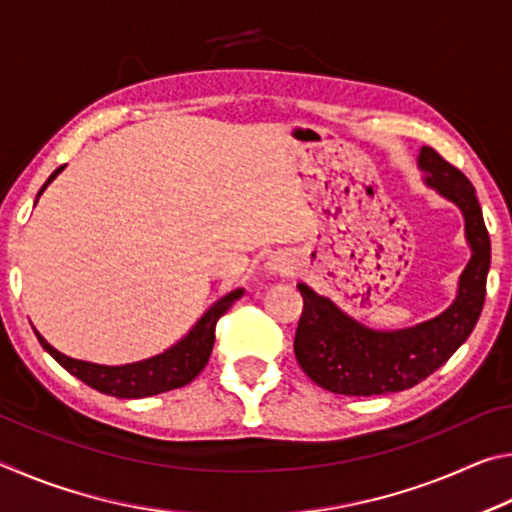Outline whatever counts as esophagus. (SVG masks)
<instances>
[{
  "label": "esophagus",
  "instance_id": "34e87169",
  "mask_svg": "<svg viewBox=\"0 0 512 512\" xmlns=\"http://www.w3.org/2000/svg\"><path fill=\"white\" fill-rule=\"evenodd\" d=\"M266 271L273 275H289L293 271V259L287 253H273L266 259Z\"/></svg>",
  "mask_w": 512,
  "mask_h": 512
}]
</instances>
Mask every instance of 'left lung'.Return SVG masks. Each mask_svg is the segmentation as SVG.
Returning a JSON list of instances; mask_svg holds the SVG:
<instances>
[{"label":"left lung","instance_id":"left-lung-1","mask_svg":"<svg viewBox=\"0 0 512 512\" xmlns=\"http://www.w3.org/2000/svg\"><path fill=\"white\" fill-rule=\"evenodd\" d=\"M418 167L424 171V183L463 212L472 257L458 277L456 298L443 314L420 325L377 332L300 282L302 316L293 350L305 375L329 393L368 397L420 384L461 348L481 316L490 237L479 198L465 173L431 146L420 149Z\"/></svg>","mask_w":512,"mask_h":512}]
</instances>
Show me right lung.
<instances>
[{"mask_svg": "<svg viewBox=\"0 0 512 512\" xmlns=\"http://www.w3.org/2000/svg\"><path fill=\"white\" fill-rule=\"evenodd\" d=\"M63 169L65 164L51 173L47 183L42 185V189L38 192V196L45 192L47 185ZM241 296H244V289L230 291L228 296L216 300L214 305L207 309L201 318H198V323L189 329L187 336H183L176 345H171L169 350H164L162 354H155L151 359L124 363V366H101V363L72 359L67 357V354L58 352L56 348H51L36 329H33V332H36L42 348H45L67 372H72L74 377H79L83 384H88L99 393L121 397V400H137V397L167 393V391H173V388H180L189 384V381H194L198 377V372L205 368V363L212 354L216 320L235 305Z\"/></svg>", "mask_w": 512, "mask_h": 512, "instance_id": "obj_1", "label": "right lung"}]
</instances>
